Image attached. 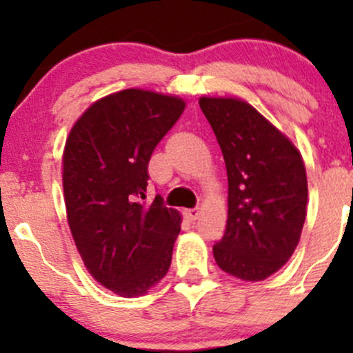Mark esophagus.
<instances>
[{
    "label": "esophagus",
    "instance_id": "1",
    "mask_svg": "<svg viewBox=\"0 0 353 353\" xmlns=\"http://www.w3.org/2000/svg\"><path fill=\"white\" fill-rule=\"evenodd\" d=\"M199 215H201V212H199V208L186 210V219L190 220V222H194V220H198Z\"/></svg>",
    "mask_w": 353,
    "mask_h": 353
}]
</instances>
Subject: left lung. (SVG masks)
<instances>
[{
    "instance_id": "1",
    "label": "left lung",
    "mask_w": 353,
    "mask_h": 353,
    "mask_svg": "<svg viewBox=\"0 0 353 353\" xmlns=\"http://www.w3.org/2000/svg\"><path fill=\"white\" fill-rule=\"evenodd\" d=\"M222 148L229 181L225 234L213 245L220 270L261 282L294 254L307 215V176L301 152L251 104L199 97Z\"/></svg>"
}]
</instances>
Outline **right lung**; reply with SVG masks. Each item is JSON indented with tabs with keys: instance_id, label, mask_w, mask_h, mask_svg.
<instances>
[{
	"instance_id": "right-lung-1",
	"label": "right lung",
	"mask_w": 353,
	"mask_h": 353,
	"mask_svg": "<svg viewBox=\"0 0 353 353\" xmlns=\"http://www.w3.org/2000/svg\"><path fill=\"white\" fill-rule=\"evenodd\" d=\"M186 102L126 88L99 99L63 152L66 219L85 268L121 297L145 295L169 272L181 213L145 203L148 162Z\"/></svg>"
}]
</instances>
